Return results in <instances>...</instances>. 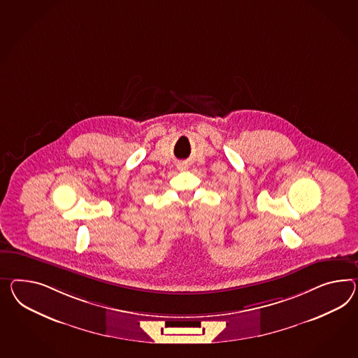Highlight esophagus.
<instances>
[{
	"label": "esophagus",
	"instance_id": "1",
	"mask_svg": "<svg viewBox=\"0 0 358 358\" xmlns=\"http://www.w3.org/2000/svg\"><path fill=\"white\" fill-rule=\"evenodd\" d=\"M178 169H182V170H183V169H185V167H184V165H182V164H180V165L178 166Z\"/></svg>",
	"mask_w": 358,
	"mask_h": 358
}]
</instances>
